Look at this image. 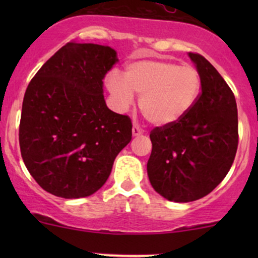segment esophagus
I'll return each instance as SVG.
<instances>
[{"label":"esophagus","mask_w":258,"mask_h":258,"mask_svg":"<svg viewBox=\"0 0 258 258\" xmlns=\"http://www.w3.org/2000/svg\"><path fill=\"white\" fill-rule=\"evenodd\" d=\"M142 133H143V131H142L141 127H139L137 123H133V126H132V135L135 136V137H137V136H141Z\"/></svg>","instance_id":"1"}]
</instances>
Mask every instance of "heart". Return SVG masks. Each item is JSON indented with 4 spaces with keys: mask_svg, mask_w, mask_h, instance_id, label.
Returning a JSON list of instances; mask_svg holds the SVG:
<instances>
[{
    "mask_svg": "<svg viewBox=\"0 0 258 258\" xmlns=\"http://www.w3.org/2000/svg\"><path fill=\"white\" fill-rule=\"evenodd\" d=\"M108 90L119 110H127L139 94V108L156 126L172 125L185 116L199 97L201 81L191 67L173 61L147 59L130 64L123 79L111 73L106 78Z\"/></svg>",
    "mask_w": 258,
    "mask_h": 258,
    "instance_id": "obj_1",
    "label": "heart"
}]
</instances>
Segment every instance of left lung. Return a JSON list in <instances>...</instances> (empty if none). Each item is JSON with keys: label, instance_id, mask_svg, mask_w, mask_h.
Listing matches in <instances>:
<instances>
[{"label": "left lung", "instance_id": "left-lung-1", "mask_svg": "<svg viewBox=\"0 0 258 258\" xmlns=\"http://www.w3.org/2000/svg\"><path fill=\"white\" fill-rule=\"evenodd\" d=\"M201 93L190 111L172 125L150 132L147 171L165 199L189 203L206 197L223 180L238 149V109L232 90L207 59L188 53Z\"/></svg>", "mask_w": 258, "mask_h": 258}]
</instances>
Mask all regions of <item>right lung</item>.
Wrapping results in <instances>:
<instances>
[{"instance_id":"obj_1","label":"right lung","mask_w":258,"mask_h":258,"mask_svg":"<svg viewBox=\"0 0 258 258\" xmlns=\"http://www.w3.org/2000/svg\"><path fill=\"white\" fill-rule=\"evenodd\" d=\"M117 60L109 46L68 42L26 88L20 153L38 185L55 197L96 193L131 141V119L111 111L103 96V79Z\"/></svg>"}]
</instances>
